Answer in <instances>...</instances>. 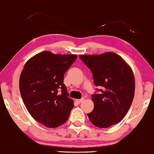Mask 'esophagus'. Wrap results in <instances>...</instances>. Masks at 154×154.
<instances>
[{"instance_id":"obj_1","label":"esophagus","mask_w":154,"mask_h":154,"mask_svg":"<svg viewBox=\"0 0 154 154\" xmlns=\"http://www.w3.org/2000/svg\"><path fill=\"white\" fill-rule=\"evenodd\" d=\"M84 100V98H81V99H78V100H76V102L78 103H81L82 102H83V101Z\"/></svg>"}]
</instances>
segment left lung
Here are the masks:
<instances>
[{
  "instance_id": "left-lung-1",
  "label": "left lung",
  "mask_w": 154,
  "mask_h": 154,
  "mask_svg": "<svg viewBox=\"0 0 154 154\" xmlns=\"http://www.w3.org/2000/svg\"><path fill=\"white\" fill-rule=\"evenodd\" d=\"M92 72L94 83L102 89L92 95L94 107L88 113L91 123L109 128L122 120L134 96V77L131 68L121 56L112 52L100 55H80Z\"/></svg>"
}]
</instances>
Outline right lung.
Returning <instances> with one entry per match:
<instances>
[{"instance_id": "obj_1", "label": "right lung", "mask_w": 154, "mask_h": 154, "mask_svg": "<svg viewBox=\"0 0 154 154\" xmlns=\"http://www.w3.org/2000/svg\"><path fill=\"white\" fill-rule=\"evenodd\" d=\"M77 56L45 51L25 64L20 77L21 96L31 116L48 128H56L69 119L73 100L69 97L64 75Z\"/></svg>"}]
</instances>
